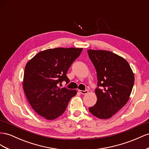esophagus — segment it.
Returning a JSON list of instances; mask_svg holds the SVG:
<instances>
[{
    "mask_svg": "<svg viewBox=\"0 0 149 149\" xmlns=\"http://www.w3.org/2000/svg\"><path fill=\"white\" fill-rule=\"evenodd\" d=\"M79 92L80 93H82V94H84V95L87 94V93H88V91L87 90H86V91H81V90H79Z\"/></svg>",
    "mask_w": 149,
    "mask_h": 149,
    "instance_id": "obj_1",
    "label": "esophagus"
}]
</instances>
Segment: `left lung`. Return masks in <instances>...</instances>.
<instances>
[{"mask_svg": "<svg viewBox=\"0 0 149 149\" xmlns=\"http://www.w3.org/2000/svg\"><path fill=\"white\" fill-rule=\"evenodd\" d=\"M96 71L97 102L88 108L100 119L112 117L128 102L134 84V74L124 58L108 50H87Z\"/></svg>", "mask_w": 149, "mask_h": 149, "instance_id": "obj_1", "label": "left lung"}]
</instances>
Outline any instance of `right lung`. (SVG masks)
<instances>
[{"label":"right lung","mask_w":149,"mask_h":149,"mask_svg":"<svg viewBox=\"0 0 149 149\" xmlns=\"http://www.w3.org/2000/svg\"><path fill=\"white\" fill-rule=\"evenodd\" d=\"M82 48H55L37 54L25 65L22 86L34 111L47 120H54L65 112L77 91L60 88L57 84L69 79L66 74Z\"/></svg>","instance_id":"1"}]
</instances>
